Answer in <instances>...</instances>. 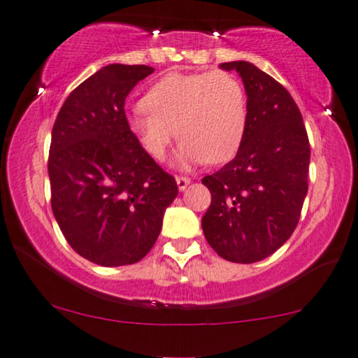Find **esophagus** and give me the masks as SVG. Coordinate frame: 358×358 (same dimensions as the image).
<instances>
[{
	"mask_svg": "<svg viewBox=\"0 0 358 358\" xmlns=\"http://www.w3.org/2000/svg\"><path fill=\"white\" fill-rule=\"evenodd\" d=\"M176 182H178L179 190H184V189H187V185L190 184V179L184 178V176H178V178H176Z\"/></svg>",
	"mask_w": 358,
	"mask_h": 358,
	"instance_id": "34e87169",
	"label": "esophagus"
}]
</instances>
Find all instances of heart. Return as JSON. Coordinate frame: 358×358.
Masks as SVG:
<instances>
[{"label":"heart","instance_id":"1","mask_svg":"<svg viewBox=\"0 0 358 358\" xmlns=\"http://www.w3.org/2000/svg\"><path fill=\"white\" fill-rule=\"evenodd\" d=\"M248 124L243 83L228 71L169 73L127 115V125L151 158L161 161L178 134V164L223 163L236 153Z\"/></svg>","mask_w":358,"mask_h":358}]
</instances>
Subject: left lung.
<instances>
[{
    "mask_svg": "<svg viewBox=\"0 0 358 358\" xmlns=\"http://www.w3.org/2000/svg\"><path fill=\"white\" fill-rule=\"evenodd\" d=\"M220 66L243 78L248 124L236 156L202 179L212 194L202 229L220 257L252 264L295 231L308 192L310 141L301 112L280 83L249 62Z\"/></svg>",
    "mask_w": 358,
    "mask_h": 358,
    "instance_id": "obj_1",
    "label": "left lung"
}]
</instances>
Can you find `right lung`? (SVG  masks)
Returning <instances> with one entry per match:
<instances>
[{
	"label": "right lung",
	"mask_w": 358,
	"mask_h": 358,
	"mask_svg": "<svg viewBox=\"0 0 358 358\" xmlns=\"http://www.w3.org/2000/svg\"><path fill=\"white\" fill-rule=\"evenodd\" d=\"M153 71L119 63L101 68L71 91L53 124V215L68 244L97 266L141 261L179 192L127 125V96Z\"/></svg>",
	"instance_id": "add662e5"
}]
</instances>
